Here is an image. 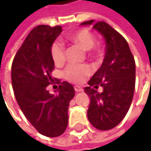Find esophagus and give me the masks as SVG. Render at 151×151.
I'll use <instances>...</instances> for the list:
<instances>
[{"label": "esophagus", "instance_id": "esophagus-1", "mask_svg": "<svg viewBox=\"0 0 151 151\" xmlns=\"http://www.w3.org/2000/svg\"><path fill=\"white\" fill-rule=\"evenodd\" d=\"M75 91H76V93H80L83 91V89H82L81 87H79V86H76L75 87Z\"/></svg>", "mask_w": 151, "mask_h": 151}]
</instances>
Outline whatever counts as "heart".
Masks as SVG:
<instances>
[{"label":"heart","mask_w":151,"mask_h":151,"mask_svg":"<svg viewBox=\"0 0 151 151\" xmlns=\"http://www.w3.org/2000/svg\"><path fill=\"white\" fill-rule=\"evenodd\" d=\"M68 39L71 42L80 46L82 49L86 51L92 49L95 43L94 37L92 35V33L86 29H81L73 33L68 37ZM65 55L66 52L64 44L61 41H55L51 47V56H52L54 62L58 65L62 64L65 61ZM91 73H92V68L87 64H82V65L70 64L64 70L63 75L67 80L73 82V83H79L85 79L86 76L91 75Z\"/></svg>","instance_id":"1"}]
</instances>
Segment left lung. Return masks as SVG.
Wrapping results in <instances>:
<instances>
[{
    "label": "left lung",
    "mask_w": 151,
    "mask_h": 151,
    "mask_svg": "<svg viewBox=\"0 0 151 151\" xmlns=\"http://www.w3.org/2000/svg\"><path fill=\"white\" fill-rule=\"evenodd\" d=\"M81 25H93L106 41V53L102 65L84 89L90 99L87 114L95 129L108 130L124 119L132 104L135 88V61L129 46L123 37L105 22L94 19ZM103 88L102 93L95 88Z\"/></svg>",
    "instance_id": "obj_1"
}]
</instances>
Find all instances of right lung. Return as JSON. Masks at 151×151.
Listing matches in <instances>:
<instances>
[{
    "label": "right lung",
    "instance_id": "1",
    "mask_svg": "<svg viewBox=\"0 0 151 151\" xmlns=\"http://www.w3.org/2000/svg\"><path fill=\"white\" fill-rule=\"evenodd\" d=\"M61 32V26L35 27L17 52L11 68L12 87L19 108L33 127L47 137L65 132L69 103L75 96L74 87L66 81L59 85L56 94L47 90L54 82L51 47Z\"/></svg>",
    "mask_w": 151,
    "mask_h": 151
}]
</instances>
